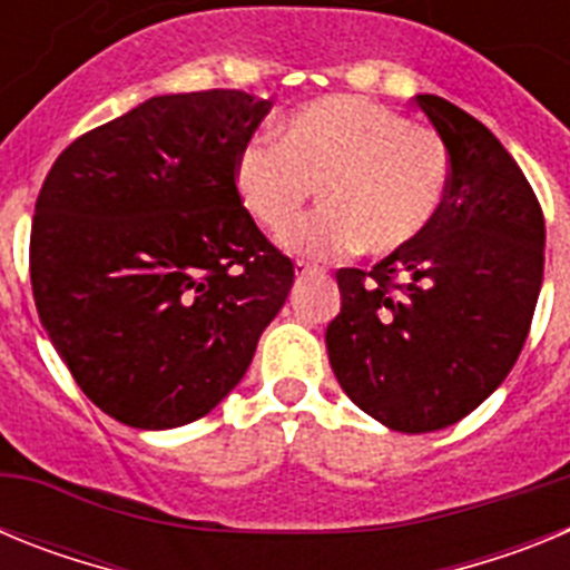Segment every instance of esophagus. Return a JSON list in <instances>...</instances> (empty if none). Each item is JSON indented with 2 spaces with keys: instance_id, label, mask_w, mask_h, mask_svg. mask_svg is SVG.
I'll return each instance as SVG.
<instances>
[{
  "instance_id": "34e87169",
  "label": "esophagus",
  "mask_w": 570,
  "mask_h": 570,
  "mask_svg": "<svg viewBox=\"0 0 570 570\" xmlns=\"http://www.w3.org/2000/svg\"><path fill=\"white\" fill-rule=\"evenodd\" d=\"M296 276H308V274H322L320 265H308V262H296L294 265Z\"/></svg>"
}]
</instances>
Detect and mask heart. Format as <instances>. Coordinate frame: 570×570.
<instances>
[{
    "label": "heart",
    "mask_w": 570,
    "mask_h": 570,
    "mask_svg": "<svg viewBox=\"0 0 570 570\" xmlns=\"http://www.w3.org/2000/svg\"><path fill=\"white\" fill-rule=\"evenodd\" d=\"M234 185L259 228L282 234L314 188L325 208L288 234V248L331 256L365 248L394 254L428 230L451 185L442 136L365 97H325L285 119L279 145L239 148Z\"/></svg>",
    "instance_id": "b5f03b06"
}]
</instances>
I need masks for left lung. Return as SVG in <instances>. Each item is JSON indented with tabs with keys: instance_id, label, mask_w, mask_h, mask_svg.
I'll return each instance as SVG.
<instances>
[{
	"instance_id": "8db88e82",
	"label": "left lung",
	"mask_w": 570,
	"mask_h": 570,
	"mask_svg": "<svg viewBox=\"0 0 570 570\" xmlns=\"http://www.w3.org/2000/svg\"><path fill=\"white\" fill-rule=\"evenodd\" d=\"M451 156V185L422 236L371 271L340 268L325 331L342 391L382 425H454L502 385L531 331L546 219L520 165L480 119L422 94Z\"/></svg>"
}]
</instances>
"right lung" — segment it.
Returning <instances> with one entry per match:
<instances>
[{
    "label": "right lung",
    "mask_w": 570,
    "mask_h": 570,
    "mask_svg": "<svg viewBox=\"0 0 570 570\" xmlns=\"http://www.w3.org/2000/svg\"><path fill=\"white\" fill-rule=\"evenodd\" d=\"M271 99L154 97L57 156L30 228L33 302L70 376L130 428H179L245 376L294 262L242 208L236 154Z\"/></svg>",
    "instance_id": "obj_1"
}]
</instances>
